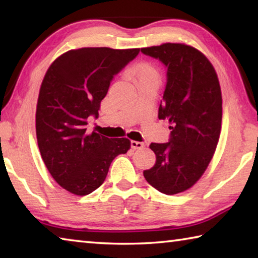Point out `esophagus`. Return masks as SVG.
I'll list each match as a JSON object with an SVG mask.
<instances>
[{
	"mask_svg": "<svg viewBox=\"0 0 258 258\" xmlns=\"http://www.w3.org/2000/svg\"><path fill=\"white\" fill-rule=\"evenodd\" d=\"M131 147H132V149H142L143 147H145V143L143 142H139V141H131Z\"/></svg>",
	"mask_w": 258,
	"mask_h": 258,
	"instance_id": "esophagus-1",
	"label": "esophagus"
}]
</instances>
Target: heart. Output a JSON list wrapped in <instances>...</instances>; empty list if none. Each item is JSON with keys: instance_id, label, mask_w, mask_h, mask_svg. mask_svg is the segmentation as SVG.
<instances>
[{"instance_id": "obj_1", "label": "heart", "mask_w": 258, "mask_h": 258, "mask_svg": "<svg viewBox=\"0 0 258 258\" xmlns=\"http://www.w3.org/2000/svg\"><path fill=\"white\" fill-rule=\"evenodd\" d=\"M149 75H155L154 69H152L150 66H148V64H142L138 71V76L142 77V76H149Z\"/></svg>"}]
</instances>
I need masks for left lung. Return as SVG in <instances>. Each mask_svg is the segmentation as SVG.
Listing matches in <instances>:
<instances>
[{"label":"left lung","mask_w":258,"mask_h":258,"mask_svg":"<svg viewBox=\"0 0 258 258\" xmlns=\"http://www.w3.org/2000/svg\"><path fill=\"white\" fill-rule=\"evenodd\" d=\"M141 52L167 68L158 118L171 124L169 141L150 145L156 164L143 175L155 189L176 195L202 177L216 150L222 125L220 82L211 61L190 45L164 43Z\"/></svg>","instance_id":"left-lung-1"}]
</instances>
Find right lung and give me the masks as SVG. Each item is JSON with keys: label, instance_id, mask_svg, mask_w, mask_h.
I'll return each instance as SVG.
<instances>
[{"label": "right lung", "instance_id": "obj_1", "mask_svg": "<svg viewBox=\"0 0 258 258\" xmlns=\"http://www.w3.org/2000/svg\"><path fill=\"white\" fill-rule=\"evenodd\" d=\"M140 49L82 47L58 56L43 78L36 107V137L47 171L76 196L97 190L115 157L131 141L86 132L87 118H98L112 78Z\"/></svg>", "mask_w": 258, "mask_h": 258}]
</instances>
